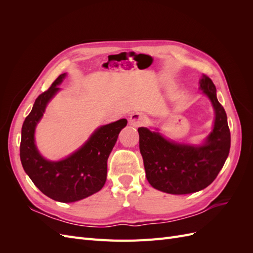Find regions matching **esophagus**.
Returning <instances> with one entry per match:
<instances>
[{
  "instance_id": "34e87169",
  "label": "esophagus",
  "mask_w": 253,
  "mask_h": 253,
  "mask_svg": "<svg viewBox=\"0 0 253 253\" xmlns=\"http://www.w3.org/2000/svg\"><path fill=\"white\" fill-rule=\"evenodd\" d=\"M129 125H131L132 126L134 127H138L140 126H142L144 122H145V119L144 117L142 116V115L140 113H133L131 116H129Z\"/></svg>"
}]
</instances>
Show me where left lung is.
I'll return each instance as SVG.
<instances>
[{"label":"left lung","mask_w":253,"mask_h":253,"mask_svg":"<svg viewBox=\"0 0 253 253\" xmlns=\"http://www.w3.org/2000/svg\"><path fill=\"white\" fill-rule=\"evenodd\" d=\"M200 84L215 112L212 132L202 145L177 143L147 127L138 128L145 176L153 188L166 193L189 194L207 188L216 178L230 151V129L216 87L204 74Z\"/></svg>","instance_id":"1"}]
</instances>
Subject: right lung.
I'll list each match as a JSON object with an SVG mask.
<instances>
[{"mask_svg": "<svg viewBox=\"0 0 253 253\" xmlns=\"http://www.w3.org/2000/svg\"><path fill=\"white\" fill-rule=\"evenodd\" d=\"M65 76L61 74L50 87L36 99L22 126L20 158L23 169L43 194L57 202L73 203L102 189L106 180L108 158L127 121L120 119L98 127L78 151L60 162L43 158L36 147L35 129L47 103L60 89L57 85Z\"/></svg>", "mask_w": 253, "mask_h": 253, "instance_id": "obj_1", "label": "right lung"}]
</instances>
